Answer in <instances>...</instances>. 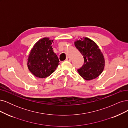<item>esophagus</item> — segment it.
<instances>
[{
  "instance_id": "1",
  "label": "esophagus",
  "mask_w": 128,
  "mask_h": 128,
  "mask_svg": "<svg viewBox=\"0 0 128 128\" xmlns=\"http://www.w3.org/2000/svg\"><path fill=\"white\" fill-rule=\"evenodd\" d=\"M66 60H68V61H71V59L70 57H66Z\"/></svg>"
}]
</instances>
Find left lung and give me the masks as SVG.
I'll return each mask as SVG.
<instances>
[{
  "instance_id": "8db88e82",
  "label": "left lung",
  "mask_w": 128,
  "mask_h": 128,
  "mask_svg": "<svg viewBox=\"0 0 128 128\" xmlns=\"http://www.w3.org/2000/svg\"><path fill=\"white\" fill-rule=\"evenodd\" d=\"M74 44L84 58V64L78 70V73L86 80L95 79L102 73L105 66L100 49L92 40L86 37L76 41Z\"/></svg>"
}]
</instances>
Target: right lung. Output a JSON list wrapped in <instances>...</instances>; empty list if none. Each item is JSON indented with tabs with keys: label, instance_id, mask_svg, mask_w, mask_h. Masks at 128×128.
<instances>
[{
	"label": "right lung",
	"instance_id": "obj_1",
	"mask_svg": "<svg viewBox=\"0 0 128 128\" xmlns=\"http://www.w3.org/2000/svg\"><path fill=\"white\" fill-rule=\"evenodd\" d=\"M53 40L44 38L36 42L31 49L28 60V67L34 76L45 78L52 74L60 64L52 49Z\"/></svg>",
	"mask_w": 128,
	"mask_h": 128
}]
</instances>
